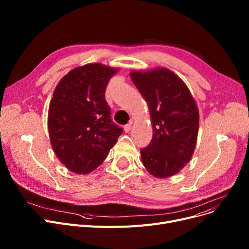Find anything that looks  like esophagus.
I'll use <instances>...</instances> for the list:
<instances>
[{"instance_id":"esophagus-1","label":"esophagus","mask_w":249,"mask_h":249,"mask_svg":"<svg viewBox=\"0 0 249 249\" xmlns=\"http://www.w3.org/2000/svg\"><path fill=\"white\" fill-rule=\"evenodd\" d=\"M131 126H132V122H130L129 124H127V125L124 126V131H125V133H128V132L130 131V129H131Z\"/></svg>"}]
</instances>
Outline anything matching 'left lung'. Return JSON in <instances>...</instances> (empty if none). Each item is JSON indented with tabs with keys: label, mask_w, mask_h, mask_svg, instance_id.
<instances>
[{
	"label": "left lung",
	"mask_w": 249,
	"mask_h": 249,
	"mask_svg": "<svg viewBox=\"0 0 249 249\" xmlns=\"http://www.w3.org/2000/svg\"><path fill=\"white\" fill-rule=\"evenodd\" d=\"M130 76L148 105L152 125L141 160L155 178L178 174L191 160L199 132V110L187 85L166 68L132 71Z\"/></svg>",
	"instance_id": "1"
}]
</instances>
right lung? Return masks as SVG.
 Returning <instances> with one entry per match:
<instances>
[{
    "label": "right lung",
    "instance_id": "obj_1",
    "mask_svg": "<svg viewBox=\"0 0 249 249\" xmlns=\"http://www.w3.org/2000/svg\"><path fill=\"white\" fill-rule=\"evenodd\" d=\"M119 70L88 63L65 74L48 109V133L59 161L77 175L91 173L105 160L122 134L111 120L105 91Z\"/></svg>",
    "mask_w": 249,
    "mask_h": 249
}]
</instances>
